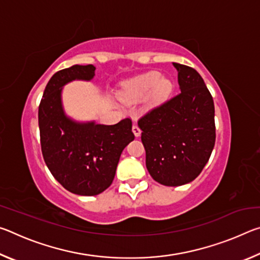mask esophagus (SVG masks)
<instances>
[{
	"mask_svg": "<svg viewBox=\"0 0 260 260\" xmlns=\"http://www.w3.org/2000/svg\"><path fill=\"white\" fill-rule=\"evenodd\" d=\"M133 133H134V135L136 136V138H139V136L141 135V129H140V127L138 126V125H133Z\"/></svg>",
	"mask_w": 260,
	"mask_h": 260,
	"instance_id": "1",
	"label": "esophagus"
}]
</instances>
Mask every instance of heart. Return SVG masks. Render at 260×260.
Returning <instances> with one entry per match:
<instances>
[{
  "instance_id": "1",
  "label": "heart",
  "mask_w": 260,
  "mask_h": 260,
  "mask_svg": "<svg viewBox=\"0 0 260 260\" xmlns=\"http://www.w3.org/2000/svg\"><path fill=\"white\" fill-rule=\"evenodd\" d=\"M173 83L170 79L161 78L157 71H149L129 79L122 85L121 96L126 102H139L150 94V102L159 104L172 93Z\"/></svg>"
}]
</instances>
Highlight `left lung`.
I'll use <instances>...</instances> for the list:
<instances>
[{"mask_svg": "<svg viewBox=\"0 0 260 260\" xmlns=\"http://www.w3.org/2000/svg\"><path fill=\"white\" fill-rule=\"evenodd\" d=\"M181 93L139 120L146 165L155 181L177 187L199 177L215 142L214 104L200 73L173 63Z\"/></svg>", "mask_w": 260, "mask_h": 260, "instance_id": "left-lung-1", "label": "left lung"}]
</instances>
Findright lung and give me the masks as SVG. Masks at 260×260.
<instances>
[{"mask_svg": "<svg viewBox=\"0 0 260 260\" xmlns=\"http://www.w3.org/2000/svg\"><path fill=\"white\" fill-rule=\"evenodd\" d=\"M94 65H73L51 77L39 105L41 150L48 169L67 190L99 195L112 183L122 150L134 140L132 120L116 125L80 122L64 111L61 90L73 80L90 81Z\"/></svg>", "mask_w": 260, "mask_h": 260, "instance_id": "1", "label": "right lung"}]
</instances>
